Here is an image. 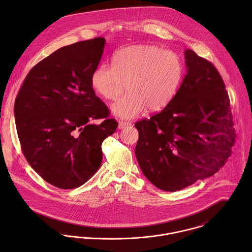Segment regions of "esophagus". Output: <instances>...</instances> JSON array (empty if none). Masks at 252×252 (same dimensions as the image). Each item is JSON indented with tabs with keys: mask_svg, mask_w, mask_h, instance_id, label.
I'll use <instances>...</instances> for the list:
<instances>
[{
	"mask_svg": "<svg viewBox=\"0 0 252 252\" xmlns=\"http://www.w3.org/2000/svg\"><path fill=\"white\" fill-rule=\"evenodd\" d=\"M131 123L130 122H125V121H119L118 122V129H124L128 126H130Z\"/></svg>",
	"mask_w": 252,
	"mask_h": 252,
	"instance_id": "obj_1",
	"label": "esophagus"
}]
</instances>
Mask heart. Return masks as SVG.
I'll use <instances>...</instances> for the list:
<instances>
[{"instance_id": "b5f03b06", "label": "heart", "mask_w": 252, "mask_h": 252, "mask_svg": "<svg viewBox=\"0 0 252 252\" xmlns=\"http://www.w3.org/2000/svg\"><path fill=\"white\" fill-rule=\"evenodd\" d=\"M183 77L180 56L157 45L133 44L117 51L112 66L103 64L91 76L94 90L108 101L112 113L122 119H133L145 108L155 112L167 107L177 94Z\"/></svg>"}]
</instances>
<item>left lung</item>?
<instances>
[{
	"label": "left lung",
	"instance_id": "8db88e82",
	"mask_svg": "<svg viewBox=\"0 0 252 252\" xmlns=\"http://www.w3.org/2000/svg\"><path fill=\"white\" fill-rule=\"evenodd\" d=\"M185 74L166 108L135 126V154L145 178L175 192L214 176L231 155L235 129L230 99L216 67L185 50Z\"/></svg>",
	"mask_w": 252,
	"mask_h": 252
}]
</instances>
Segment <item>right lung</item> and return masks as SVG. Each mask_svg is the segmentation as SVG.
Here are the masks:
<instances>
[{
	"mask_svg": "<svg viewBox=\"0 0 252 252\" xmlns=\"http://www.w3.org/2000/svg\"><path fill=\"white\" fill-rule=\"evenodd\" d=\"M105 43L100 36L54 51L28 72L15 99V125L26 160L61 189L79 187L95 175L103 160L102 143L118 125L91 84ZM96 119L103 122L92 125Z\"/></svg>",
	"mask_w": 252,
	"mask_h": 252,
	"instance_id": "add662e5",
	"label": "right lung"
}]
</instances>
